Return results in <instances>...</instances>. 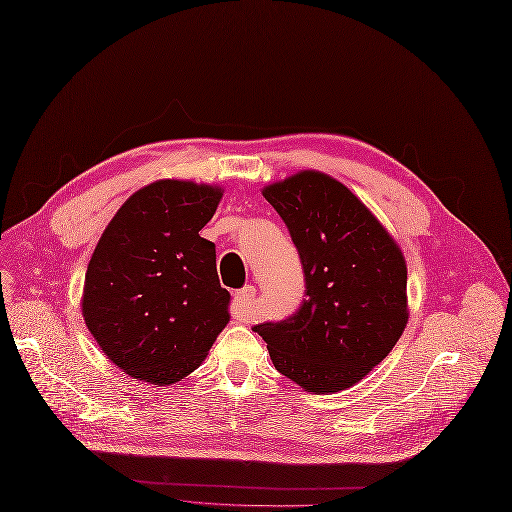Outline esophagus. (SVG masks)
<instances>
[{
  "label": "esophagus",
  "mask_w": 512,
  "mask_h": 512,
  "mask_svg": "<svg viewBox=\"0 0 512 512\" xmlns=\"http://www.w3.org/2000/svg\"><path fill=\"white\" fill-rule=\"evenodd\" d=\"M254 296H256V287L254 285H246V287H241V289L235 291V294H233V304H231V314L235 316V319H246L250 302H252Z\"/></svg>",
  "instance_id": "34e87169"
}]
</instances>
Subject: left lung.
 <instances>
[{
    "mask_svg": "<svg viewBox=\"0 0 512 512\" xmlns=\"http://www.w3.org/2000/svg\"><path fill=\"white\" fill-rule=\"evenodd\" d=\"M262 193L298 248L306 298L285 321L254 331L281 375L306 392H342L392 352L406 327L404 256L369 208L323 173L304 170Z\"/></svg>",
    "mask_w": 512,
    "mask_h": 512,
    "instance_id": "8db88e82",
    "label": "left lung"
}]
</instances>
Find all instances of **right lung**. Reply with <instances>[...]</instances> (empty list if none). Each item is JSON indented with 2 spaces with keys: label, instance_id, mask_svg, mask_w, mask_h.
<instances>
[{
  "label": "right lung",
  "instance_id": "1",
  "mask_svg": "<svg viewBox=\"0 0 512 512\" xmlns=\"http://www.w3.org/2000/svg\"><path fill=\"white\" fill-rule=\"evenodd\" d=\"M221 196L210 185L156 181L120 206L97 241L83 316L106 356L135 379H183L229 323L214 243L200 237Z\"/></svg>",
  "mask_w": 512,
  "mask_h": 512
}]
</instances>
